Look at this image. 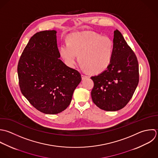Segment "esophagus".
I'll return each mask as SVG.
<instances>
[{"label":"esophagus","mask_w":158,"mask_h":158,"mask_svg":"<svg viewBox=\"0 0 158 158\" xmlns=\"http://www.w3.org/2000/svg\"><path fill=\"white\" fill-rule=\"evenodd\" d=\"M81 76H82V80L85 79H87V78L89 77V76H86V75H84V74H82Z\"/></svg>","instance_id":"34e87169"}]
</instances>
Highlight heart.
Segmentation results:
<instances>
[{
    "instance_id": "1",
    "label": "heart",
    "mask_w": 158,
    "mask_h": 158,
    "mask_svg": "<svg viewBox=\"0 0 158 158\" xmlns=\"http://www.w3.org/2000/svg\"><path fill=\"white\" fill-rule=\"evenodd\" d=\"M60 53L68 66H74L79 55V61L85 70L100 74L111 62L113 42L110 37L95 32H75L69 42L65 41L61 45Z\"/></svg>"
}]
</instances>
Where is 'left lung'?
Listing matches in <instances>:
<instances>
[{"mask_svg": "<svg viewBox=\"0 0 158 158\" xmlns=\"http://www.w3.org/2000/svg\"><path fill=\"white\" fill-rule=\"evenodd\" d=\"M94 103L100 109L116 111L123 108L132 97L139 81L137 57L118 29L114 31L113 54L108 68L91 77Z\"/></svg>", "mask_w": 158, "mask_h": 158, "instance_id": "1", "label": "left lung"}]
</instances>
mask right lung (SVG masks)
<instances>
[{"instance_id":"right-lung-1","label":"right lung","mask_w":158,"mask_h":158,"mask_svg":"<svg viewBox=\"0 0 158 158\" xmlns=\"http://www.w3.org/2000/svg\"><path fill=\"white\" fill-rule=\"evenodd\" d=\"M56 31H44L31 37L19 60L21 92L37 110L56 114L69 105L81 74L60 59Z\"/></svg>"}]
</instances>
